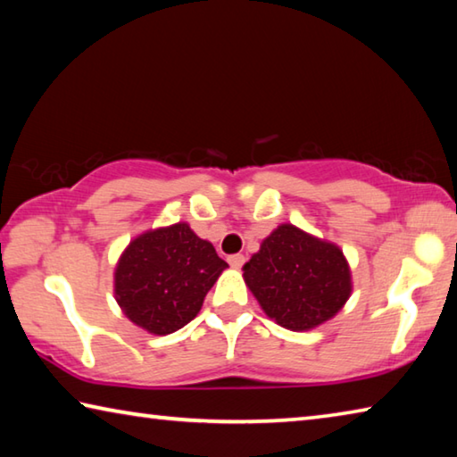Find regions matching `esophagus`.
I'll return each mask as SVG.
<instances>
[{
    "label": "esophagus",
    "instance_id": "34e87169",
    "mask_svg": "<svg viewBox=\"0 0 457 457\" xmlns=\"http://www.w3.org/2000/svg\"><path fill=\"white\" fill-rule=\"evenodd\" d=\"M228 262H229V266L231 268H236V270H239L244 266V262H245V258L242 256V253H234V256H229L228 258Z\"/></svg>",
    "mask_w": 457,
    "mask_h": 457
}]
</instances>
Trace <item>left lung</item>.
<instances>
[{
    "label": "left lung",
    "mask_w": 457,
    "mask_h": 457,
    "mask_svg": "<svg viewBox=\"0 0 457 457\" xmlns=\"http://www.w3.org/2000/svg\"><path fill=\"white\" fill-rule=\"evenodd\" d=\"M244 282L268 314L288 330L330 320L353 292L343 250L292 223H282L244 266Z\"/></svg>",
    "instance_id": "8db88e82"
}]
</instances>
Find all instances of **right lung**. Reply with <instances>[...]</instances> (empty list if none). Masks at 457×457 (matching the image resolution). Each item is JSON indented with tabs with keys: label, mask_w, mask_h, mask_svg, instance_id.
<instances>
[{
	"label": "right lung",
	"mask_w": 457,
	"mask_h": 457,
	"mask_svg": "<svg viewBox=\"0 0 457 457\" xmlns=\"http://www.w3.org/2000/svg\"><path fill=\"white\" fill-rule=\"evenodd\" d=\"M228 268L189 223L146 229L130 239L114 268V298L151 335H171L195 319L205 294Z\"/></svg>",
	"instance_id": "1"
}]
</instances>
